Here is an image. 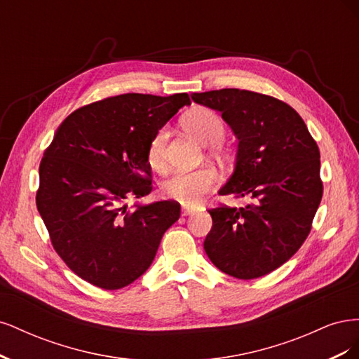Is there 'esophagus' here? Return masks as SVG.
Masks as SVG:
<instances>
[{"label":"esophagus","instance_id":"1","mask_svg":"<svg viewBox=\"0 0 359 359\" xmlns=\"http://www.w3.org/2000/svg\"><path fill=\"white\" fill-rule=\"evenodd\" d=\"M194 208H190V206H182V215H190V214H194Z\"/></svg>","mask_w":359,"mask_h":359}]
</instances>
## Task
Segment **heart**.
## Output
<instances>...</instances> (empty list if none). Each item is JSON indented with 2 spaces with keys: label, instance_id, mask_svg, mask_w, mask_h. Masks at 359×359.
<instances>
[{
  "label": "heart",
  "instance_id": "obj_1",
  "mask_svg": "<svg viewBox=\"0 0 359 359\" xmlns=\"http://www.w3.org/2000/svg\"><path fill=\"white\" fill-rule=\"evenodd\" d=\"M184 127L196 137L202 145H217L226 136V126L222 116L208 107L193 109L184 118ZM168 132L158 130L148 147V161L154 169L165 168V145ZM219 175L211 168H202L190 172H175L161 186V194L168 199L184 205H196L206 191L214 189Z\"/></svg>",
  "mask_w": 359,
  "mask_h": 359
}]
</instances>
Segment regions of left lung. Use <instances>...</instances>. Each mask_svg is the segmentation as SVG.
Instances as JSON below:
<instances>
[{
    "instance_id": "left-lung-1",
    "label": "left lung",
    "mask_w": 359,
    "mask_h": 359,
    "mask_svg": "<svg viewBox=\"0 0 359 359\" xmlns=\"http://www.w3.org/2000/svg\"><path fill=\"white\" fill-rule=\"evenodd\" d=\"M191 99L220 112L238 139L233 173L219 194L250 199L243 208L208 210L212 227L205 252L235 278L273 273L306 241L319 208L318 144L298 112L271 95L224 88Z\"/></svg>"
}]
</instances>
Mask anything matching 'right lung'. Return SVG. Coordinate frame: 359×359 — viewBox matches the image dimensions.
<instances>
[{"mask_svg":"<svg viewBox=\"0 0 359 359\" xmlns=\"http://www.w3.org/2000/svg\"><path fill=\"white\" fill-rule=\"evenodd\" d=\"M189 94L128 93L70 114L40 161L37 210L55 252L88 283H133L153 264L161 236L180 219L173 201L135 205L151 193L148 147Z\"/></svg>","mask_w":359,"mask_h":359,"instance_id":"obj_1","label":"right lung"}]
</instances>
